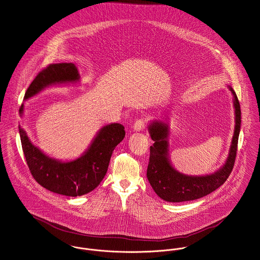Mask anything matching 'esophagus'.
I'll list each match as a JSON object with an SVG mask.
<instances>
[{
  "label": "esophagus",
  "instance_id": "34e87169",
  "mask_svg": "<svg viewBox=\"0 0 260 260\" xmlns=\"http://www.w3.org/2000/svg\"><path fill=\"white\" fill-rule=\"evenodd\" d=\"M146 123H147V120L145 118H140L136 120V122L134 123V129L135 131H141L143 129L145 126H146Z\"/></svg>",
  "mask_w": 260,
  "mask_h": 260
}]
</instances>
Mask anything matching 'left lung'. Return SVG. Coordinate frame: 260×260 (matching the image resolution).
Returning a JSON list of instances; mask_svg holds the SVG:
<instances>
[{"mask_svg": "<svg viewBox=\"0 0 260 260\" xmlns=\"http://www.w3.org/2000/svg\"><path fill=\"white\" fill-rule=\"evenodd\" d=\"M231 91L235 97V134L226 162L220 171L215 174L192 177L177 172L171 166L167 157V125L156 121L148 126L150 137L154 143L150 146L146 176L154 192L161 199L172 203L200 199L218 189L231 175L237 157L241 122L240 102L232 88Z\"/></svg>", "mask_w": 260, "mask_h": 260, "instance_id": "8db88e82", "label": "left lung"}]
</instances>
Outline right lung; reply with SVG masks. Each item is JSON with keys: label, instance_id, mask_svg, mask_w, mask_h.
<instances>
[{"label": "right lung", "instance_id": "add662e5", "mask_svg": "<svg viewBox=\"0 0 260 260\" xmlns=\"http://www.w3.org/2000/svg\"><path fill=\"white\" fill-rule=\"evenodd\" d=\"M79 78L73 63L49 64L31 82L24 99L32 97L51 84L74 82ZM22 110L23 105L20 106V114ZM20 136L22 151L34 179L53 193L76 197L99 186L108 171L113 151L123 140L125 132L120 123L104 126L87 152L80 158L70 162H59L47 157L30 142L20 127Z\"/></svg>", "mask_w": 260, "mask_h": 260}]
</instances>
